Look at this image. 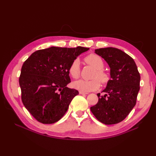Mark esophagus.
<instances>
[{"label": "esophagus", "instance_id": "1", "mask_svg": "<svg viewBox=\"0 0 156 156\" xmlns=\"http://www.w3.org/2000/svg\"><path fill=\"white\" fill-rule=\"evenodd\" d=\"M79 94H87V93L82 92V91H79Z\"/></svg>", "mask_w": 156, "mask_h": 156}]
</instances>
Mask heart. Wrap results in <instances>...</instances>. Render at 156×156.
Returning a JSON list of instances; mask_svg holds the SVG:
<instances>
[{
  "label": "heart",
  "instance_id": "heart-1",
  "mask_svg": "<svg viewBox=\"0 0 156 156\" xmlns=\"http://www.w3.org/2000/svg\"><path fill=\"white\" fill-rule=\"evenodd\" d=\"M84 61L96 69V72H94L93 75V78H97L103 84H105L108 81L109 75L103 69L104 68V62L101 57L96 54H90L84 58ZM69 73L73 79H78L79 77L81 74V68H80V62L78 59L74 60L70 64ZM98 80L96 79L90 80V81L81 79L74 82L73 85L75 88L84 92L94 91L100 87V83Z\"/></svg>",
  "mask_w": 156,
  "mask_h": 156
}]
</instances>
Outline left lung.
<instances>
[{"label": "left lung", "instance_id": "1", "mask_svg": "<svg viewBox=\"0 0 156 156\" xmlns=\"http://www.w3.org/2000/svg\"><path fill=\"white\" fill-rule=\"evenodd\" d=\"M95 53L104 59L110 68V78L90 110L96 119L106 125L115 124L124 120L136 104L140 89V74L134 60L120 49L106 48L95 49Z\"/></svg>", "mask_w": 156, "mask_h": 156}]
</instances>
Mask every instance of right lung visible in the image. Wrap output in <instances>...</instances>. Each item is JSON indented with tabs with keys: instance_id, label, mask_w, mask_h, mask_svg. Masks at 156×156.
<instances>
[{
	"instance_id": "right-lung-1",
	"label": "right lung",
	"mask_w": 156,
	"mask_h": 156,
	"mask_svg": "<svg viewBox=\"0 0 156 156\" xmlns=\"http://www.w3.org/2000/svg\"><path fill=\"white\" fill-rule=\"evenodd\" d=\"M89 48L51 47L33 53L23 64L19 81L23 105L41 123L51 124L62 118L79 94L66 86L70 64Z\"/></svg>"
}]
</instances>
